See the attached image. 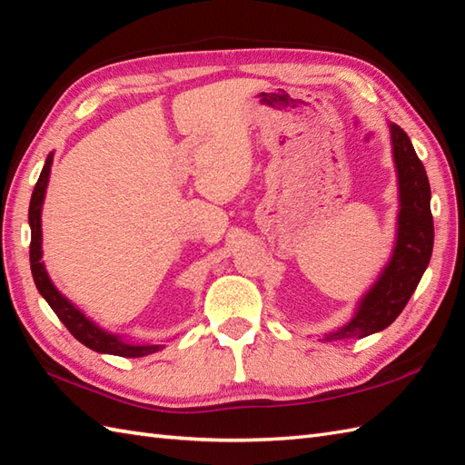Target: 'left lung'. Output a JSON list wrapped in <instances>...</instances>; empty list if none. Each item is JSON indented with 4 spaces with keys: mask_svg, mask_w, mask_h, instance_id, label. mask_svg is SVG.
Instances as JSON below:
<instances>
[{
    "mask_svg": "<svg viewBox=\"0 0 465 465\" xmlns=\"http://www.w3.org/2000/svg\"><path fill=\"white\" fill-rule=\"evenodd\" d=\"M388 128L398 178V222L392 255L379 279L361 297L352 319L337 331L325 332V341L362 339L392 325L430 263L434 220L430 212L431 192L426 170L402 128L394 123H388Z\"/></svg>",
    "mask_w": 465,
    "mask_h": 465,
    "instance_id": "8db88e82",
    "label": "left lung"
}]
</instances>
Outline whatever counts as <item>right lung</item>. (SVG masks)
<instances>
[{
  "instance_id": "right-lung-1",
  "label": "right lung",
  "mask_w": 465,
  "mask_h": 465,
  "mask_svg": "<svg viewBox=\"0 0 465 465\" xmlns=\"http://www.w3.org/2000/svg\"><path fill=\"white\" fill-rule=\"evenodd\" d=\"M53 164V153H49L45 166L41 170V176L35 183V190L31 193L29 203V228H31V247H29V262H31V273H34V282L37 285V291L41 297L47 301L49 307L55 311V315L61 319L64 327L69 329L74 339L83 342L84 347L91 351L103 352V354H114L124 356V359H138V356L153 354L160 349H164V344H153V342H131L124 341L121 334H114L104 331L103 327L96 325L84 312L74 307V303L64 297L61 291L53 285L51 277L45 269V263L41 262L43 257V233H41V210L43 200H45L49 174Z\"/></svg>"
}]
</instances>
